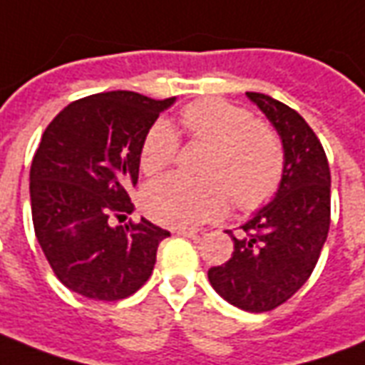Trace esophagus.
Wrapping results in <instances>:
<instances>
[{
	"mask_svg": "<svg viewBox=\"0 0 365 365\" xmlns=\"http://www.w3.org/2000/svg\"><path fill=\"white\" fill-rule=\"evenodd\" d=\"M175 234H178V236H183V237H197L199 236V230H195V228H185V226H180V228H175Z\"/></svg>",
	"mask_w": 365,
	"mask_h": 365,
	"instance_id": "1",
	"label": "esophagus"
}]
</instances>
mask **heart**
<instances>
[{"label": "heart", "mask_w": 365, "mask_h": 365, "mask_svg": "<svg viewBox=\"0 0 365 365\" xmlns=\"http://www.w3.org/2000/svg\"><path fill=\"white\" fill-rule=\"evenodd\" d=\"M185 131L210 147L203 164L205 180L178 174L147 183L141 203L148 217L168 226H197L217 220L234 203L253 210L269 203L282 182L284 155L277 135L253 121L244 108L220 98H205L183 108ZM178 153V135L168 121L148 129L139 150L145 174L168 166Z\"/></svg>", "instance_id": "obj_1"}]
</instances>
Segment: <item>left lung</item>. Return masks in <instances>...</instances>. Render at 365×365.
<instances>
[{
    "instance_id": "left-lung-1",
    "label": "left lung",
    "mask_w": 365,
    "mask_h": 365,
    "mask_svg": "<svg viewBox=\"0 0 365 365\" xmlns=\"http://www.w3.org/2000/svg\"><path fill=\"white\" fill-rule=\"evenodd\" d=\"M245 96L280 137L284 174L272 201L240 226L244 236H232V257L210 267L209 282L232 306L263 313L292 298L317 265L331 224V172L317 135L296 110L267 94Z\"/></svg>"
}]
</instances>
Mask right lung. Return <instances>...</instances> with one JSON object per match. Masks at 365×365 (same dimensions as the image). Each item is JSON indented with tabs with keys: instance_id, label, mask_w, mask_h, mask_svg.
<instances>
[{
	"instance_id": "obj_1",
	"label": "right lung",
	"mask_w": 365,
	"mask_h": 365,
	"mask_svg": "<svg viewBox=\"0 0 365 365\" xmlns=\"http://www.w3.org/2000/svg\"><path fill=\"white\" fill-rule=\"evenodd\" d=\"M175 98L112 91L75 100L46 128L31 166L34 234L56 277L91 299L128 298L153 274L168 230L133 212L145 135Z\"/></svg>"
}]
</instances>
